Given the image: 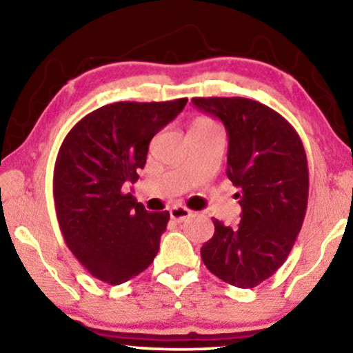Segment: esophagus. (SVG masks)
<instances>
[{"label":"esophagus","instance_id":"34e87169","mask_svg":"<svg viewBox=\"0 0 353 353\" xmlns=\"http://www.w3.org/2000/svg\"><path fill=\"white\" fill-rule=\"evenodd\" d=\"M192 215V212L190 209H186V207H173V209H170V216L172 220H175L176 223H181V221H185L186 219H190V216Z\"/></svg>","mask_w":353,"mask_h":353}]
</instances>
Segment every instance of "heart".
Wrapping results in <instances>:
<instances>
[{"label": "heart", "instance_id": "1", "mask_svg": "<svg viewBox=\"0 0 353 353\" xmlns=\"http://www.w3.org/2000/svg\"><path fill=\"white\" fill-rule=\"evenodd\" d=\"M196 122H199V123H209V120H204V119H201V120H196Z\"/></svg>", "mask_w": 353, "mask_h": 353}]
</instances>
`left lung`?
<instances>
[{
  "mask_svg": "<svg viewBox=\"0 0 353 353\" xmlns=\"http://www.w3.org/2000/svg\"><path fill=\"white\" fill-rule=\"evenodd\" d=\"M220 119L228 134L226 175L238 188L241 221L214 219L215 233L201 257L215 276L236 288H255L284 263L302 228L308 199L303 144L286 119L248 98H192Z\"/></svg>",
  "mask_w": 353,
  "mask_h": 353,
  "instance_id": "obj_1",
  "label": "left lung"
}]
</instances>
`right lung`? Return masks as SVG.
Masks as SVG:
<instances>
[{
  "label": "right lung",
  "mask_w": 353,
  "mask_h": 353,
  "mask_svg": "<svg viewBox=\"0 0 353 353\" xmlns=\"http://www.w3.org/2000/svg\"><path fill=\"white\" fill-rule=\"evenodd\" d=\"M186 98L114 103L85 115L67 134L54 167V204L65 244L94 278L122 284L159 252L168 212H148L122 191L138 180L154 134L172 122Z\"/></svg>",
  "instance_id": "add662e5"
}]
</instances>
